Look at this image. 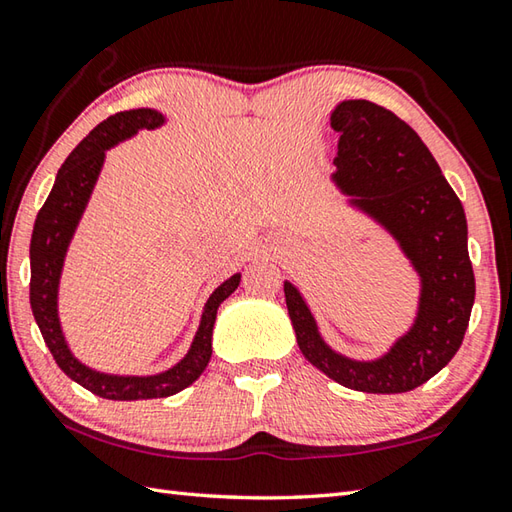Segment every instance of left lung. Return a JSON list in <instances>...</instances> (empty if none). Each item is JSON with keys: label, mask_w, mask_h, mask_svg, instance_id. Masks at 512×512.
<instances>
[{"label": "left lung", "mask_w": 512, "mask_h": 512, "mask_svg": "<svg viewBox=\"0 0 512 512\" xmlns=\"http://www.w3.org/2000/svg\"><path fill=\"white\" fill-rule=\"evenodd\" d=\"M340 134L333 179L353 203L401 241L423 280L414 327L374 362L338 356L324 345L311 311L284 284L297 345L311 365L356 392L403 394L448 365L466 336L475 304L466 212L432 152L394 111L345 100L331 114Z\"/></svg>", "instance_id": "1"}]
</instances>
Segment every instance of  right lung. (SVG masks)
Instances as JSON below:
<instances>
[{"instance_id":"add662e5","label":"right lung","mask_w":512,"mask_h":512,"mask_svg":"<svg viewBox=\"0 0 512 512\" xmlns=\"http://www.w3.org/2000/svg\"><path fill=\"white\" fill-rule=\"evenodd\" d=\"M161 123L163 116L159 111L132 109L109 116L91 129L62 163L49 199L37 212L31 237V309L46 347L64 374L107 401H150V398L172 396L192 385L208 367L212 356V327H215L219 304L235 291L241 280V275H232L210 295L188 356L165 374L147 378L107 376L80 365L71 356L58 320V282L64 253L87 206L89 194L94 190L107 147L136 134L138 129H154Z\"/></svg>"}]
</instances>
